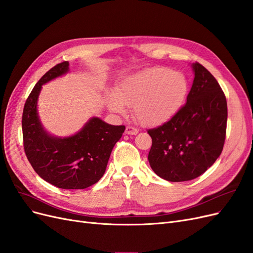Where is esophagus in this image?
<instances>
[{"mask_svg":"<svg viewBox=\"0 0 253 253\" xmlns=\"http://www.w3.org/2000/svg\"><path fill=\"white\" fill-rule=\"evenodd\" d=\"M138 133V129L133 127V126H126V134L127 135H136Z\"/></svg>","mask_w":253,"mask_h":253,"instance_id":"1","label":"esophagus"}]
</instances>
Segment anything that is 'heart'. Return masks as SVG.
<instances>
[{
	"label": "heart",
	"instance_id": "1",
	"mask_svg": "<svg viewBox=\"0 0 253 253\" xmlns=\"http://www.w3.org/2000/svg\"><path fill=\"white\" fill-rule=\"evenodd\" d=\"M189 83L185 75L164 66L149 67L121 80L116 91L105 95L113 113L122 114L126 105H133L134 117L142 126L166 124L179 112L186 101Z\"/></svg>",
	"mask_w": 253,
	"mask_h": 253
}]
</instances>
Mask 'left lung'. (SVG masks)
<instances>
[{
    "mask_svg": "<svg viewBox=\"0 0 253 253\" xmlns=\"http://www.w3.org/2000/svg\"><path fill=\"white\" fill-rule=\"evenodd\" d=\"M194 80L187 103L163 126L149 129V163L159 177L187 181L205 173L223 151L227 101L218 82L200 63L191 64Z\"/></svg>",
    "mask_w": 253,
    "mask_h": 253,
    "instance_id": "8db88e82",
    "label": "left lung"
}]
</instances>
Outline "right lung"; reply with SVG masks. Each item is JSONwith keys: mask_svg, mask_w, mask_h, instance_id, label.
<instances>
[{"mask_svg": "<svg viewBox=\"0 0 253 253\" xmlns=\"http://www.w3.org/2000/svg\"><path fill=\"white\" fill-rule=\"evenodd\" d=\"M68 72L70 63L65 61L38 81L24 105L22 131L25 154L36 173L55 187L77 190L88 188L102 177L114 145L126 126L91 117L74 135L61 137L48 133L38 113V99L42 85Z\"/></svg>", "mask_w": 253, "mask_h": 253, "instance_id": "obj_1", "label": "right lung"}]
</instances>
